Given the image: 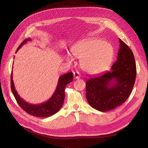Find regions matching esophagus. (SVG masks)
Returning <instances> with one entry per match:
<instances>
[{
  "mask_svg": "<svg viewBox=\"0 0 148 148\" xmlns=\"http://www.w3.org/2000/svg\"><path fill=\"white\" fill-rule=\"evenodd\" d=\"M73 76L75 79H79L80 78V74L78 71H75V72H73Z\"/></svg>",
  "mask_w": 148,
  "mask_h": 148,
  "instance_id": "1",
  "label": "esophagus"
}]
</instances>
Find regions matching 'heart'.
I'll list each match as a JSON object with an SVG mask.
<instances>
[{
  "label": "heart",
  "instance_id": "b5f03b06",
  "mask_svg": "<svg viewBox=\"0 0 148 148\" xmlns=\"http://www.w3.org/2000/svg\"><path fill=\"white\" fill-rule=\"evenodd\" d=\"M72 54L81 60L80 65L85 72L97 75L106 70L110 65L114 56V48L109 42L99 39H91L80 42L71 49ZM70 63L73 59L66 56Z\"/></svg>",
  "mask_w": 148,
  "mask_h": 148
}]
</instances>
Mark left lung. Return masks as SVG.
<instances>
[{"label":"left lung","mask_w":148,"mask_h":148,"mask_svg":"<svg viewBox=\"0 0 148 148\" xmlns=\"http://www.w3.org/2000/svg\"><path fill=\"white\" fill-rule=\"evenodd\" d=\"M117 61L110 71L91 76L86 81V99L92 108L101 112L113 110L130 95L135 84L136 68L130 47L119 39Z\"/></svg>","instance_id":"obj_1"}]
</instances>
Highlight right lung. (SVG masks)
Here are the masks:
<instances>
[{
  "mask_svg": "<svg viewBox=\"0 0 148 148\" xmlns=\"http://www.w3.org/2000/svg\"><path fill=\"white\" fill-rule=\"evenodd\" d=\"M31 38H27L21 42L18 47L16 52L19 50L23 44L31 41ZM13 73H11V89L18 105L28 114L39 117H47L57 113L64 104L65 98V88L69 83L72 82L73 75L72 72L64 74L60 76L58 81L56 90L50 99L45 102L39 104H32L25 101L20 97L16 91L13 81Z\"/></svg>",
  "mask_w": 148,
  "mask_h": 148,
  "instance_id": "obj_1",
  "label": "right lung"
}]
</instances>
